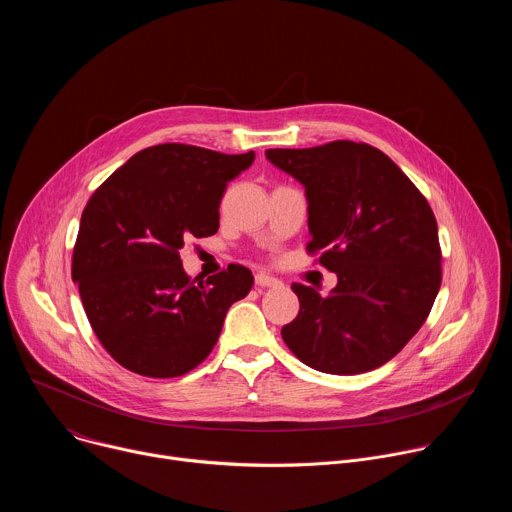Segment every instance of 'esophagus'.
Here are the masks:
<instances>
[{
  "instance_id": "obj_1",
  "label": "esophagus",
  "mask_w": 512,
  "mask_h": 512,
  "mask_svg": "<svg viewBox=\"0 0 512 512\" xmlns=\"http://www.w3.org/2000/svg\"><path fill=\"white\" fill-rule=\"evenodd\" d=\"M255 283H257L259 287H279V285H281L279 279H275V277H271V275H267V273H257V275H255Z\"/></svg>"
}]
</instances>
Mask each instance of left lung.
Returning <instances> with one entry per match:
<instances>
[{"mask_svg": "<svg viewBox=\"0 0 512 512\" xmlns=\"http://www.w3.org/2000/svg\"><path fill=\"white\" fill-rule=\"evenodd\" d=\"M306 188L308 253L338 275L326 298L291 283L300 300L281 338L308 367L358 375L389 362L423 326L442 285L431 206L401 168L369 143L330 141L267 150Z\"/></svg>", "mask_w": 512, "mask_h": 512, "instance_id": "obj_1", "label": "left lung"}]
</instances>
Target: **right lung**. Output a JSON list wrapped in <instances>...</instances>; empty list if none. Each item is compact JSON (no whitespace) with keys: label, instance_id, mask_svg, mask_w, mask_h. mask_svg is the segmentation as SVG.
Wrapping results in <instances>:
<instances>
[{"label":"right lung","instance_id":"1","mask_svg":"<svg viewBox=\"0 0 512 512\" xmlns=\"http://www.w3.org/2000/svg\"><path fill=\"white\" fill-rule=\"evenodd\" d=\"M255 160L186 143L137 152L89 198L72 251V281L103 348L131 373L172 379L196 369L253 275L231 263L190 279L180 249L218 231L227 182Z\"/></svg>","mask_w":512,"mask_h":512}]
</instances>
